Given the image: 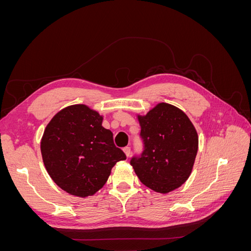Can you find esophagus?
Returning <instances> with one entry per match:
<instances>
[{
	"mask_svg": "<svg viewBox=\"0 0 251 251\" xmlns=\"http://www.w3.org/2000/svg\"><path fill=\"white\" fill-rule=\"evenodd\" d=\"M124 151H125V154L126 155V157H128V156L131 155V148H130V147L124 148Z\"/></svg>",
	"mask_w": 251,
	"mask_h": 251,
	"instance_id": "34e87169",
	"label": "esophagus"
}]
</instances>
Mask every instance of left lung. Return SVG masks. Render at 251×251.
Segmentation results:
<instances>
[{
  "mask_svg": "<svg viewBox=\"0 0 251 251\" xmlns=\"http://www.w3.org/2000/svg\"><path fill=\"white\" fill-rule=\"evenodd\" d=\"M138 120L144 150L130 163L144 185L168 194L191 175L198 134L186 114L170 103H158L147 115H138Z\"/></svg>",
  "mask_w": 251,
  "mask_h": 251,
  "instance_id": "1",
  "label": "left lung"
}]
</instances>
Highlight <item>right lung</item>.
I'll return each mask as SVG.
<instances>
[{"instance_id":"1","label":"right lung","mask_w":251,"mask_h":251,"mask_svg":"<svg viewBox=\"0 0 251 251\" xmlns=\"http://www.w3.org/2000/svg\"><path fill=\"white\" fill-rule=\"evenodd\" d=\"M102 116L85 104L69 105L55 114L41 141L49 176L68 194L86 198L105 184L111 170L126 154L116 148Z\"/></svg>"}]
</instances>
